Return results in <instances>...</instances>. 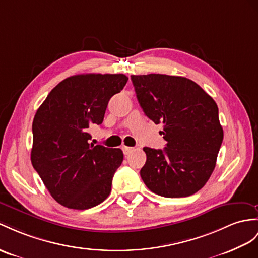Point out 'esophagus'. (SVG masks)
Here are the masks:
<instances>
[{
	"instance_id": "obj_1",
	"label": "esophagus",
	"mask_w": 258,
	"mask_h": 258,
	"mask_svg": "<svg viewBox=\"0 0 258 258\" xmlns=\"http://www.w3.org/2000/svg\"><path fill=\"white\" fill-rule=\"evenodd\" d=\"M122 151H123V153L127 155V154H129L130 152H133V150H134V148H130V147H125V146H122Z\"/></svg>"
}]
</instances>
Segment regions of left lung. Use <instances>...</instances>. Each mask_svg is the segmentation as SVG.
<instances>
[{
    "instance_id": "8db88e82",
    "label": "left lung",
    "mask_w": 258,
    "mask_h": 258,
    "mask_svg": "<svg viewBox=\"0 0 258 258\" xmlns=\"http://www.w3.org/2000/svg\"><path fill=\"white\" fill-rule=\"evenodd\" d=\"M138 102L154 123L162 122L164 150L143 148L140 175L162 197H187L202 189L216 167L223 140L218 106L194 81L166 74L131 75Z\"/></svg>"
}]
</instances>
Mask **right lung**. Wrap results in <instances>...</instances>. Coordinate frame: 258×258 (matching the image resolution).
Returning a JSON list of instances; mask_svg holds the SVG:
<instances>
[{"label":"right lung","mask_w":258,"mask_h":258,"mask_svg":"<svg viewBox=\"0 0 258 258\" xmlns=\"http://www.w3.org/2000/svg\"><path fill=\"white\" fill-rule=\"evenodd\" d=\"M127 81L124 74L73 75L60 82L36 112L31 164L67 208L90 209L109 196L123 153L90 143L89 129L103 122L109 99Z\"/></svg>","instance_id":"1"}]
</instances>
